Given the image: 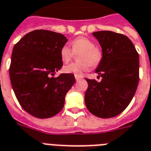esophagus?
<instances>
[{
  "label": "esophagus",
  "mask_w": 151,
  "mask_h": 151,
  "mask_svg": "<svg viewBox=\"0 0 151 151\" xmlns=\"http://www.w3.org/2000/svg\"><path fill=\"white\" fill-rule=\"evenodd\" d=\"M75 79L77 81H80V80L81 79V77H78V76H75Z\"/></svg>",
  "instance_id": "1"
}]
</instances>
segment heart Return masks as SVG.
Wrapping results in <instances>:
<instances>
[{"instance_id": "heart-1", "label": "heart", "mask_w": 151, "mask_h": 151, "mask_svg": "<svg viewBox=\"0 0 151 151\" xmlns=\"http://www.w3.org/2000/svg\"><path fill=\"white\" fill-rule=\"evenodd\" d=\"M72 49L68 45H64L60 49V58L63 63H68L73 58L74 53L78 54L81 63H70L63 67V71L75 76L82 77L88 71L89 65L96 66L101 60V52L96 47L92 40L85 37H79L71 42Z\"/></svg>"}]
</instances>
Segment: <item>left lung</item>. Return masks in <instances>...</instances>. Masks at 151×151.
Wrapping results in <instances>:
<instances>
[{"label":"left lung","mask_w":151,"mask_h":151,"mask_svg":"<svg viewBox=\"0 0 151 151\" xmlns=\"http://www.w3.org/2000/svg\"><path fill=\"white\" fill-rule=\"evenodd\" d=\"M102 50L95 73L101 81L87 79L84 101L87 109L97 117L119 115L130 103L139 83V54L127 36L111 31L95 32Z\"/></svg>","instance_id":"left-lung-1"}]
</instances>
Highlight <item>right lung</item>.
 <instances>
[{"label":"right lung","mask_w":151,"mask_h":151,"mask_svg":"<svg viewBox=\"0 0 151 151\" xmlns=\"http://www.w3.org/2000/svg\"><path fill=\"white\" fill-rule=\"evenodd\" d=\"M67 41L60 33L40 29L27 33L13 48L11 84L21 106L36 118L59 113L75 83L71 73L52 77L63 67L60 49Z\"/></svg>","instance_id":"obj_1"}]
</instances>
